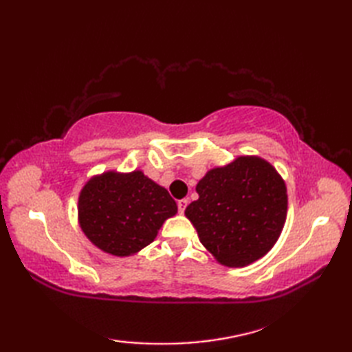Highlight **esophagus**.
<instances>
[{
    "mask_svg": "<svg viewBox=\"0 0 352 352\" xmlns=\"http://www.w3.org/2000/svg\"><path fill=\"white\" fill-rule=\"evenodd\" d=\"M178 212H180V213H184V210H186V207H188V204H189V201L188 199H180V201H178Z\"/></svg>",
    "mask_w": 352,
    "mask_h": 352,
    "instance_id": "1",
    "label": "esophagus"
}]
</instances>
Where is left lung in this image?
I'll return each instance as SVG.
<instances>
[{"label":"left lung","mask_w":352,"mask_h":352,"mask_svg":"<svg viewBox=\"0 0 352 352\" xmlns=\"http://www.w3.org/2000/svg\"><path fill=\"white\" fill-rule=\"evenodd\" d=\"M197 192L199 198L184 213L219 263L246 266L278 241L287 214V190L266 160L239 157L208 170Z\"/></svg>","instance_id":"1"}]
</instances>
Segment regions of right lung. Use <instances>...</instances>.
<instances>
[{
    "label": "right lung",
    "instance_id": "obj_1",
    "mask_svg": "<svg viewBox=\"0 0 352 352\" xmlns=\"http://www.w3.org/2000/svg\"><path fill=\"white\" fill-rule=\"evenodd\" d=\"M175 213L169 192L140 170L95 177L78 199L80 226L89 241L119 257L151 243L162 223Z\"/></svg>",
    "mask_w": 352,
    "mask_h": 352
}]
</instances>
